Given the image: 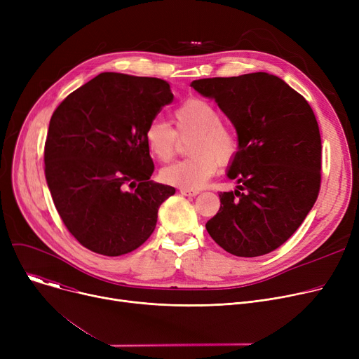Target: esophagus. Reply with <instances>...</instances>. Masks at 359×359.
Here are the masks:
<instances>
[{"label": "esophagus", "instance_id": "34e87169", "mask_svg": "<svg viewBox=\"0 0 359 359\" xmlns=\"http://www.w3.org/2000/svg\"><path fill=\"white\" fill-rule=\"evenodd\" d=\"M180 194L184 196H196L199 194V191L196 189H186V187H180Z\"/></svg>", "mask_w": 359, "mask_h": 359}]
</instances>
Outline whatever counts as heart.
Returning a JSON list of instances; mask_svg holds the SVG:
<instances>
[{"label":"heart","mask_w":359,"mask_h":359,"mask_svg":"<svg viewBox=\"0 0 359 359\" xmlns=\"http://www.w3.org/2000/svg\"><path fill=\"white\" fill-rule=\"evenodd\" d=\"M176 130L161 119L151 121L144 132L151 156L168 161L176 154L179 137H191L189 158L170 164L161 170L163 182L198 189L203 186L221 165L233 163L238 153V135L233 126L221 122L217 106L199 97L183 102L173 113Z\"/></svg>","instance_id":"1"}]
</instances>
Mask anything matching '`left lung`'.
<instances>
[{
	"instance_id": "1",
	"label": "left lung",
	"mask_w": 359,
	"mask_h": 359,
	"mask_svg": "<svg viewBox=\"0 0 359 359\" xmlns=\"http://www.w3.org/2000/svg\"><path fill=\"white\" fill-rule=\"evenodd\" d=\"M233 122L238 153L206 231L225 252L256 257L282 246L306 219L322 183V138L309 102L266 72L195 80Z\"/></svg>"
}]
</instances>
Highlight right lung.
Segmentation results:
<instances>
[{"label":"right lung","instance_id":"obj_1","mask_svg":"<svg viewBox=\"0 0 359 359\" xmlns=\"http://www.w3.org/2000/svg\"><path fill=\"white\" fill-rule=\"evenodd\" d=\"M172 100L164 80L102 72L55 109L45 176L67 230L86 249L121 256L153 234L160 205L176 189L149 180L144 132Z\"/></svg>","mask_w":359,"mask_h":359}]
</instances>
